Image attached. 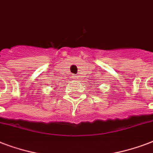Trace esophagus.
<instances>
[{
  "instance_id": "1",
  "label": "esophagus",
  "mask_w": 153,
  "mask_h": 153,
  "mask_svg": "<svg viewBox=\"0 0 153 153\" xmlns=\"http://www.w3.org/2000/svg\"><path fill=\"white\" fill-rule=\"evenodd\" d=\"M75 77H77V76H75Z\"/></svg>"
}]
</instances>
